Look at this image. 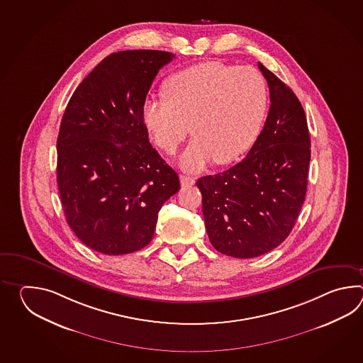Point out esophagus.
I'll list each match as a JSON object with an SVG mask.
<instances>
[{
	"instance_id": "1",
	"label": "esophagus",
	"mask_w": 363,
	"mask_h": 363,
	"mask_svg": "<svg viewBox=\"0 0 363 363\" xmlns=\"http://www.w3.org/2000/svg\"><path fill=\"white\" fill-rule=\"evenodd\" d=\"M179 178H180V184L183 185V186H191V185H193L194 183H196L194 178L186 177V175H180Z\"/></svg>"
}]
</instances>
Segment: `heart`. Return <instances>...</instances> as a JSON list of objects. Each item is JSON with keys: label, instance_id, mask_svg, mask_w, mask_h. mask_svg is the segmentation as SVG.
Returning a JSON list of instances; mask_svg holds the SVG:
<instances>
[{"label": "heart", "instance_id": "heart-1", "mask_svg": "<svg viewBox=\"0 0 363 363\" xmlns=\"http://www.w3.org/2000/svg\"><path fill=\"white\" fill-rule=\"evenodd\" d=\"M162 97L144 101L141 116L155 144L175 153L186 135H196L180 157L188 171L216 160L231 163L255 143L267 108V86L259 71L222 62H202L169 77Z\"/></svg>", "mask_w": 363, "mask_h": 363}]
</instances>
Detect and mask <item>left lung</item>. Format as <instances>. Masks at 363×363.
I'll return each instance as SVG.
<instances>
[{
    "mask_svg": "<svg viewBox=\"0 0 363 363\" xmlns=\"http://www.w3.org/2000/svg\"><path fill=\"white\" fill-rule=\"evenodd\" d=\"M270 89L263 130L241 162L196 185L211 245L222 255L255 258L279 247L301 211L310 163V135L301 102L262 63Z\"/></svg>",
    "mask_w": 363,
    "mask_h": 363,
    "instance_id": "obj_1",
    "label": "left lung"
}]
</instances>
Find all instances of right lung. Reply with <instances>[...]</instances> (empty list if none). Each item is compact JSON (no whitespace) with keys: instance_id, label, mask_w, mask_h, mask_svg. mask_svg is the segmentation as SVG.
Wrapping results in <instances>:
<instances>
[{"instance_id":"1","label":"right lung","mask_w":363,"mask_h":363,"mask_svg":"<svg viewBox=\"0 0 363 363\" xmlns=\"http://www.w3.org/2000/svg\"><path fill=\"white\" fill-rule=\"evenodd\" d=\"M175 55H108L71 96L57 139V183L69 228L102 255L138 252L153 239L178 174L149 143L141 110L158 71Z\"/></svg>"}]
</instances>
